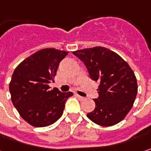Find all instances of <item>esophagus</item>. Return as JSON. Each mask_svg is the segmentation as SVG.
Here are the masks:
<instances>
[{
  "instance_id": "1",
  "label": "esophagus",
  "mask_w": 151,
  "mask_h": 151,
  "mask_svg": "<svg viewBox=\"0 0 151 151\" xmlns=\"http://www.w3.org/2000/svg\"><path fill=\"white\" fill-rule=\"evenodd\" d=\"M76 96H77V97H78V99H79L80 101H83V100H85V98H84V97H83V96H80V95H78V94L76 95Z\"/></svg>"
}]
</instances>
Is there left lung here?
Returning a JSON list of instances; mask_svg holds the SVG:
<instances>
[{
  "mask_svg": "<svg viewBox=\"0 0 151 151\" xmlns=\"http://www.w3.org/2000/svg\"><path fill=\"white\" fill-rule=\"evenodd\" d=\"M88 70L89 77L99 81V97L95 108L87 114L88 119L102 126L111 127L125 118L133 107L138 92L134 71L116 52L102 46L73 52Z\"/></svg>",
  "mask_w": 151,
  "mask_h": 151,
  "instance_id": "8db88e82",
  "label": "left lung"
}]
</instances>
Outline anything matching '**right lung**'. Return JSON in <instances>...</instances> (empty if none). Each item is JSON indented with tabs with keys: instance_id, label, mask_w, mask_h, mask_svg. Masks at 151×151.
<instances>
[{
	"instance_id": "right-lung-1",
	"label": "right lung",
	"mask_w": 151,
	"mask_h": 151,
	"mask_svg": "<svg viewBox=\"0 0 151 151\" xmlns=\"http://www.w3.org/2000/svg\"><path fill=\"white\" fill-rule=\"evenodd\" d=\"M68 52L45 48L27 57L17 67L9 83L11 99L19 115L30 125L42 128L56 122L72 92L50 89L59 63Z\"/></svg>"
}]
</instances>
